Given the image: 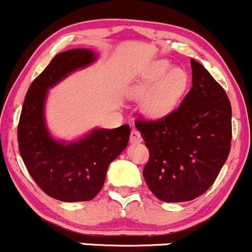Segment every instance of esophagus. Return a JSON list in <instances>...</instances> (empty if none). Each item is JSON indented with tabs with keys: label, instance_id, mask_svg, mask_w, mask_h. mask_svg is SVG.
<instances>
[{
	"label": "esophagus",
	"instance_id": "esophagus-1",
	"mask_svg": "<svg viewBox=\"0 0 252 252\" xmlns=\"http://www.w3.org/2000/svg\"><path fill=\"white\" fill-rule=\"evenodd\" d=\"M130 142H131V143H141L142 142L141 134H139L136 129L131 130V134H130Z\"/></svg>",
	"mask_w": 252,
	"mask_h": 252
}]
</instances>
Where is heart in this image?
Returning a JSON list of instances; mask_svg holds the SVG:
<instances>
[{"mask_svg": "<svg viewBox=\"0 0 252 252\" xmlns=\"http://www.w3.org/2000/svg\"><path fill=\"white\" fill-rule=\"evenodd\" d=\"M186 69L159 60L148 69L132 89L134 96L147 98L144 109L150 116L164 117L175 110L189 87Z\"/></svg>", "mask_w": 252, "mask_h": 252, "instance_id": "heart-1", "label": "heart"}]
</instances>
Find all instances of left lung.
<instances>
[{"mask_svg": "<svg viewBox=\"0 0 252 252\" xmlns=\"http://www.w3.org/2000/svg\"><path fill=\"white\" fill-rule=\"evenodd\" d=\"M192 88L181 105L158 121H137L150 151L143 177L168 203L192 201L213 186L231 145V104L210 72L193 59Z\"/></svg>", "mask_w": 252, "mask_h": 252, "instance_id": "1", "label": "left lung"}]
</instances>
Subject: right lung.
I'll return each mask as SVG.
<instances>
[{"label":"right lung","instance_id":"1","mask_svg":"<svg viewBox=\"0 0 252 252\" xmlns=\"http://www.w3.org/2000/svg\"><path fill=\"white\" fill-rule=\"evenodd\" d=\"M92 49H70L57 54L27 92L17 138L24 164L48 196L62 202L90 201L103 188L108 166L128 145L130 126L95 128L74 141L50 134L45 120L48 90L80 69L92 65Z\"/></svg>","mask_w":252,"mask_h":252}]
</instances>
